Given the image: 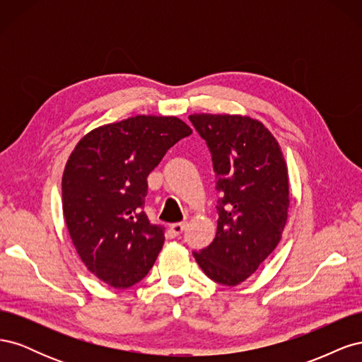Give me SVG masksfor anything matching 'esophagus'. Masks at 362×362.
<instances>
[{
	"label": "esophagus",
	"instance_id": "1",
	"mask_svg": "<svg viewBox=\"0 0 362 362\" xmlns=\"http://www.w3.org/2000/svg\"><path fill=\"white\" fill-rule=\"evenodd\" d=\"M185 229V222H177V223H172L170 225V233H172V235H180V234H182V231Z\"/></svg>",
	"mask_w": 362,
	"mask_h": 362
}]
</instances>
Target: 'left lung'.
Instances as JSON below:
<instances>
[{"label": "left lung", "instance_id": "obj_1", "mask_svg": "<svg viewBox=\"0 0 362 362\" xmlns=\"http://www.w3.org/2000/svg\"><path fill=\"white\" fill-rule=\"evenodd\" d=\"M206 141L217 178V233L193 257L205 275L234 287L254 275L279 243L290 206L281 146L259 120L242 115H190Z\"/></svg>", "mask_w": 362, "mask_h": 362}]
</instances>
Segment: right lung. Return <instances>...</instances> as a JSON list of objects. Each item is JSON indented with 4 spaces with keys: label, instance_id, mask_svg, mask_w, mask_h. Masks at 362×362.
<instances>
[{
    "label": "right lung",
    "instance_id": "right-lung-1",
    "mask_svg": "<svg viewBox=\"0 0 362 362\" xmlns=\"http://www.w3.org/2000/svg\"><path fill=\"white\" fill-rule=\"evenodd\" d=\"M192 134L175 116L139 115L98 127L76 144L62 178L63 214L84 266L115 288L144 279L164 243L144 211L148 175Z\"/></svg>",
    "mask_w": 362,
    "mask_h": 362
}]
</instances>
